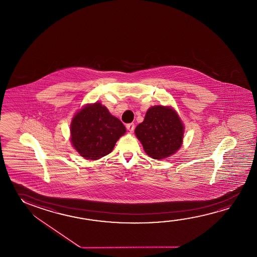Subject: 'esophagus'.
I'll return each instance as SVG.
<instances>
[{
	"mask_svg": "<svg viewBox=\"0 0 257 257\" xmlns=\"http://www.w3.org/2000/svg\"><path fill=\"white\" fill-rule=\"evenodd\" d=\"M126 128L127 130L130 131V132H134V130H135V123H134V122L127 123Z\"/></svg>",
	"mask_w": 257,
	"mask_h": 257,
	"instance_id": "obj_1",
	"label": "esophagus"
}]
</instances>
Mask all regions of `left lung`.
I'll use <instances>...</instances> for the list:
<instances>
[{
  "label": "left lung",
  "instance_id": "8db88e82",
  "mask_svg": "<svg viewBox=\"0 0 257 257\" xmlns=\"http://www.w3.org/2000/svg\"><path fill=\"white\" fill-rule=\"evenodd\" d=\"M135 135L148 155L162 160L181 147L184 126L172 108L156 105L148 110L144 121L136 127Z\"/></svg>",
  "mask_w": 257,
  "mask_h": 257
}]
</instances>
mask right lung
I'll use <instances>...</instances> for the list:
<instances>
[{"mask_svg": "<svg viewBox=\"0 0 257 257\" xmlns=\"http://www.w3.org/2000/svg\"><path fill=\"white\" fill-rule=\"evenodd\" d=\"M125 131L122 122L106 107L95 103L85 106L72 119L71 141L80 155L96 160L109 154Z\"/></svg>", "mask_w": 257, "mask_h": 257, "instance_id": "right-lung-1", "label": "right lung"}]
</instances>
